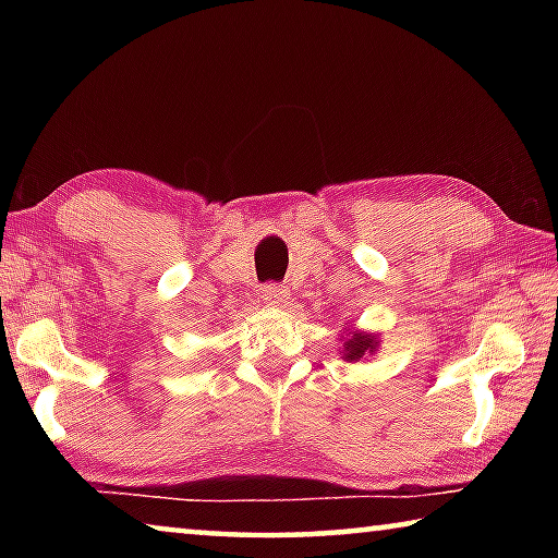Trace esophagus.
<instances>
[{
  "label": "esophagus",
  "mask_w": 558,
  "mask_h": 558,
  "mask_svg": "<svg viewBox=\"0 0 558 558\" xmlns=\"http://www.w3.org/2000/svg\"><path fill=\"white\" fill-rule=\"evenodd\" d=\"M260 298L270 307H282L288 302V290L282 286H266V288H263Z\"/></svg>",
  "instance_id": "esophagus-1"
}]
</instances>
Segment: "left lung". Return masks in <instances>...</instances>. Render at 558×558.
Masks as SVG:
<instances>
[{
  "mask_svg": "<svg viewBox=\"0 0 558 558\" xmlns=\"http://www.w3.org/2000/svg\"><path fill=\"white\" fill-rule=\"evenodd\" d=\"M379 347V335L374 332H352L344 339L342 359L344 362H359V359L369 356Z\"/></svg>",
  "mask_w": 558,
  "mask_h": 558,
  "instance_id": "left-lung-1",
  "label": "left lung"
}]
</instances>
